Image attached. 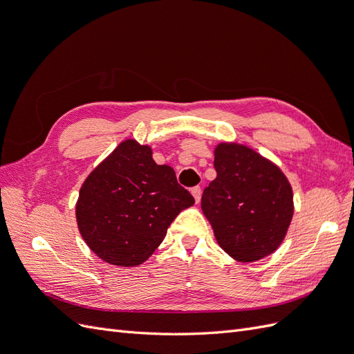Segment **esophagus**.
<instances>
[{
    "mask_svg": "<svg viewBox=\"0 0 354 354\" xmlns=\"http://www.w3.org/2000/svg\"><path fill=\"white\" fill-rule=\"evenodd\" d=\"M190 192H192V195H194L195 201H196V202H199V201H201V195H202V190H201V187H199V186H196V187L192 189Z\"/></svg>",
    "mask_w": 354,
    "mask_h": 354,
    "instance_id": "obj_1",
    "label": "esophagus"
}]
</instances>
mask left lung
<instances>
[{"label": "left lung", "instance_id": "8db88e82", "mask_svg": "<svg viewBox=\"0 0 354 354\" xmlns=\"http://www.w3.org/2000/svg\"><path fill=\"white\" fill-rule=\"evenodd\" d=\"M214 168L217 177L203 190L201 208L218 245L241 263L273 254L294 216L292 187L283 171L236 142L216 146Z\"/></svg>", "mask_w": 354, "mask_h": 354}]
</instances>
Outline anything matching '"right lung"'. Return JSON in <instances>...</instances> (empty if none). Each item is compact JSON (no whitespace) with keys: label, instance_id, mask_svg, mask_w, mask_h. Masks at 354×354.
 <instances>
[{"label":"right lung","instance_id":"right-lung-1","mask_svg":"<svg viewBox=\"0 0 354 354\" xmlns=\"http://www.w3.org/2000/svg\"><path fill=\"white\" fill-rule=\"evenodd\" d=\"M195 203L174 169L158 165L152 147L134 138L118 145L85 178L75 205L78 229L103 261L137 267L164 241L178 214Z\"/></svg>","mask_w":354,"mask_h":354}]
</instances>
